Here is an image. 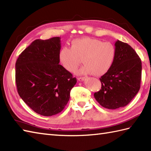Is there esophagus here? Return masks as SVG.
<instances>
[{
	"label": "esophagus",
	"mask_w": 151,
	"mask_h": 151,
	"mask_svg": "<svg viewBox=\"0 0 151 151\" xmlns=\"http://www.w3.org/2000/svg\"><path fill=\"white\" fill-rule=\"evenodd\" d=\"M85 77H78L77 79L78 80V81H80V82H82V81H84V80H85Z\"/></svg>",
	"instance_id": "obj_1"
}]
</instances>
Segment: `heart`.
<instances>
[{
    "instance_id": "obj_1",
    "label": "heart",
    "mask_w": 151,
    "mask_h": 151,
    "mask_svg": "<svg viewBox=\"0 0 151 151\" xmlns=\"http://www.w3.org/2000/svg\"><path fill=\"white\" fill-rule=\"evenodd\" d=\"M115 57V49L111 43L88 37L73 40L70 49L63 47L58 55L60 62L68 71H75L82 59L84 65L76 73H92L95 76L106 73L111 68Z\"/></svg>"
}]
</instances>
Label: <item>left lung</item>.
I'll return each instance as SVG.
<instances>
[{"mask_svg": "<svg viewBox=\"0 0 151 151\" xmlns=\"http://www.w3.org/2000/svg\"><path fill=\"white\" fill-rule=\"evenodd\" d=\"M115 47L114 63L100 78L101 90L94 93L102 106L111 110L125 106L136 95L142 70L141 59L129 44L117 40Z\"/></svg>", "mask_w": 151, "mask_h": 151, "instance_id": "8db88e82", "label": "left lung"}]
</instances>
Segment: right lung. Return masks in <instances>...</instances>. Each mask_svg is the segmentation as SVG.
Segmentation results:
<instances>
[{
    "instance_id": "1",
    "label": "right lung",
    "mask_w": 151,
    "mask_h": 151,
    "mask_svg": "<svg viewBox=\"0 0 151 151\" xmlns=\"http://www.w3.org/2000/svg\"><path fill=\"white\" fill-rule=\"evenodd\" d=\"M60 37L36 40L15 63L18 93L31 109L44 116L62 111L68 102L76 78L59 64Z\"/></svg>"
}]
</instances>
